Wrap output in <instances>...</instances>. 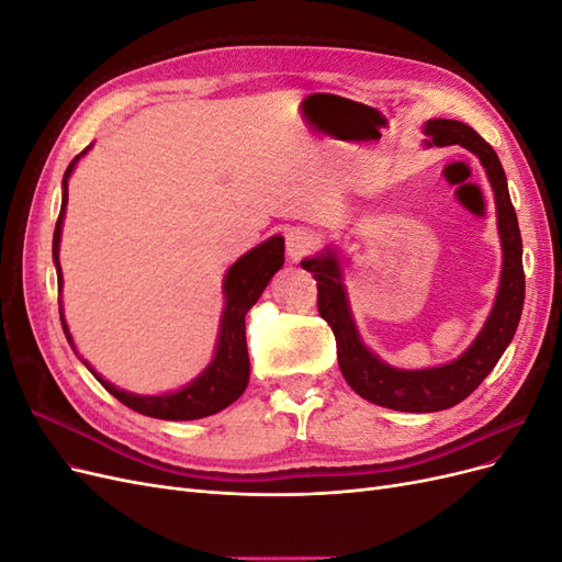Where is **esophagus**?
<instances>
[{"mask_svg": "<svg viewBox=\"0 0 562 562\" xmlns=\"http://www.w3.org/2000/svg\"><path fill=\"white\" fill-rule=\"evenodd\" d=\"M316 248V236L310 229L295 227L285 234V250L291 255V260H300L304 255H310Z\"/></svg>", "mask_w": 562, "mask_h": 562, "instance_id": "obj_1", "label": "esophagus"}]
</instances>
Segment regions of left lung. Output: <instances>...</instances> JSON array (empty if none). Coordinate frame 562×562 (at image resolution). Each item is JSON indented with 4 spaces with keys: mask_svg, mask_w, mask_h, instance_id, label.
I'll use <instances>...</instances> for the list:
<instances>
[{
    "mask_svg": "<svg viewBox=\"0 0 562 562\" xmlns=\"http://www.w3.org/2000/svg\"><path fill=\"white\" fill-rule=\"evenodd\" d=\"M427 145H462L485 166L497 203V225L502 236L504 267L497 302L475 342L459 356L457 361L427 368V370H398L382 363L375 353L368 351L361 342L359 330L347 304L342 285V271L333 250L321 258L304 260L302 267L312 271L318 288V314L328 321L337 342V361L347 384L361 398L391 407L401 413H436L464 401L479 386L490 370L497 366L504 349L512 342L522 302H525V271H522V241L518 229L516 209L508 196L506 176L497 151L492 149L471 126L454 122V119H429Z\"/></svg>",
    "mask_w": 562,
    "mask_h": 562,
    "instance_id": "8db88e82",
    "label": "left lung"
}]
</instances>
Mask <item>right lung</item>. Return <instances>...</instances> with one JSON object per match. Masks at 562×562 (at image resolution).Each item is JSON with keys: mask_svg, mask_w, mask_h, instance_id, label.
Here are the masks:
<instances>
[{"mask_svg": "<svg viewBox=\"0 0 562 562\" xmlns=\"http://www.w3.org/2000/svg\"><path fill=\"white\" fill-rule=\"evenodd\" d=\"M87 151L89 147L83 149L81 155H87ZM79 157L70 161V166H67V171L63 176V203H60V215L54 232V262L58 271V288H63L58 244H60V227H63L65 206H67V178H70ZM281 265H283V239L281 236H271L269 241L252 248L250 252L244 255V258H239L229 267L227 279H225L227 304H225L223 323H220L215 359L192 384H187L184 389L176 391V394H164V396L126 394V391L116 389L100 378L93 368H89L87 361L83 359L81 361L87 363V368L93 372L95 380L103 384L116 401H122L126 407H131V411L140 415L157 417V419H201V417L225 411V407L239 398L248 386L250 363H248V349H246V314L252 304L258 302L269 279L277 274ZM60 323H63V333L67 337V342L72 345L70 330H67L65 318H63V310H60Z\"/></svg>", "mask_w": 562, "mask_h": 562, "instance_id": "obj_1", "label": "right lung"}]
</instances>
